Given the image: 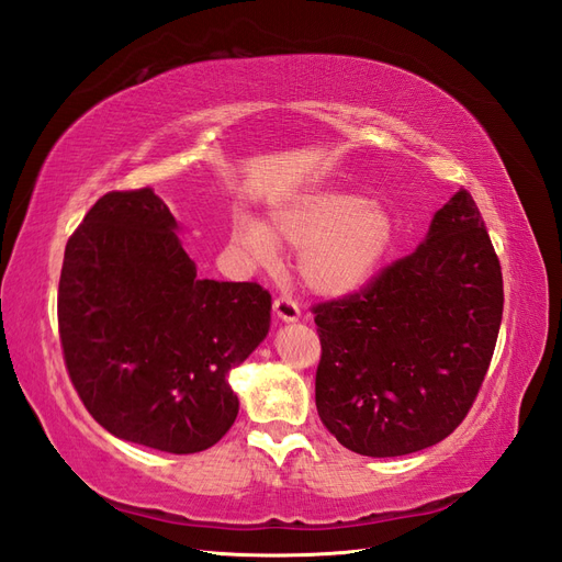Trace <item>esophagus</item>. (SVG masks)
Listing matches in <instances>:
<instances>
[{"mask_svg":"<svg viewBox=\"0 0 562 562\" xmlns=\"http://www.w3.org/2000/svg\"><path fill=\"white\" fill-rule=\"evenodd\" d=\"M272 311H276V315L282 319V323H296L301 315L299 303L292 296H278L272 301Z\"/></svg>","mask_w":562,"mask_h":562,"instance_id":"1","label":"esophagus"}]
</instances>
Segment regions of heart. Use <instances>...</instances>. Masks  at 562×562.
<instances>
[{
    "label": "heart",
    "instance_id": "heart-1",
    "mask_svg": "<svg viewBox=\"0 0 562 562\" xmlns=\"http://www.w3.org/2000/svg\"><path fill=\"white\" fill-rule=\"evenodd\" d=\"M395 221L376 200L315 190L278 206L272 228L249 216L235 223V243L256 263L278 259V239L299 247V272L313 292L339 296L370 282L395 245Z\"/></svg>",
    "mask_w": 562,
    "mask_h": 562
}]
</instances>
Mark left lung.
Listing matches in <instances>:
<instances>
[{
	"instance_id": "8db88e82",
	"label": "left lung",
	"mask_w": 562,
	"mask_h": 562,
	"mask_svg": "<svg viewBox=\"0 0 562 562\" xmlns=\"http://www.w3.org/2000/svg\"><path fill=\"white\" fill-rule=\"evenodd\" d=\"M323 352L315 405L350 452L400 457L438 445L467 419L499 336V256L469 190L426 243L358 292L315 303Z\"/></svg>"
}]
</instances>
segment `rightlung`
<instances>
[{
	"label": "right lung",
	"instance_id": "add662e5",
	"mask_svg": "<svg viewBox=\"0 0 562 562\" xmlns=\"http://www.w3.org/2000/svg\"><path fill=\"white\" fill-rule=\"evenodd\" d=\"M173 228L153 188L105 192L66 245L58 334L72 386L105 430L195 454L235 422L228 372L266 339L270 294L200 280Z\"/></svg>",
	"mask_w": 562,
	"mask_h": 562
}]
</instances>
